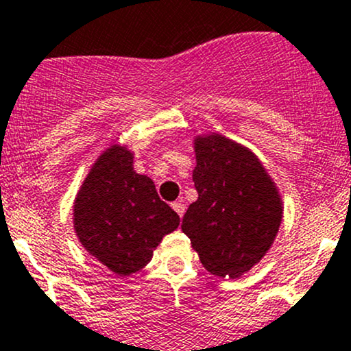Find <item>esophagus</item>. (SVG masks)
Returning a JSON list of instances; mask_svg holds the SVG:
<instances>
[{"label":"esophagus","instance_id":"esophagus-1","mask_svg":"<svg viewBox=\"0 0 351 351\" xmlns=\"http://www.w3.org/2000/svg\"><path fill=\"white\" fill-rule=\"evenodd\" d=\"M173 210L176 211V215H178L180 218H183V215H184V205L183 203H180V202H176V203H173Z\"/></svg>","mask_w":351,"mask_h":351}]
</instances>
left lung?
<instances>
[{
    "instance_id": "8db88e82",
    "label": "left lung",
    "mask_w": 351,
    "mask_h": 351,
    "mask_svg": "<svg viewBox=\"0 0 351 351\" xmlns=\"http://www.w3.org/2000/svg\"><path fill=\"white\" fill-rule=\"evenodd\" d=\"M198 199L182 230L211 275L240 278L271 248L282 198L261 161L237 141L213 133L195 138Z\"/></svg>"
}]
</instances>
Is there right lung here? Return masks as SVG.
I'll return each instance as SVG.
<instances>
[{
    "mask_svg": "<svg viewBox=\"0 0 351 351\" xmlns=\"http://www.w3.org/2000/svg\"><path fill=\"white\" fill-rule=\"evenodd\" d=\"M73 225L88 253L118 276L149 263L180 217L161 202L155 183L133 169V153L113 145L99 155L76 195Z\"/></svg>",
    "mask_w": 351,
    "mask_h": 351,
    "instance_id": "1",
    "label": "right lung"
}]
</instances>
